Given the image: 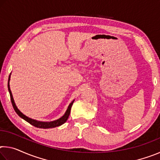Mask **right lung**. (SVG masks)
<instances>
[{
  "mask_svg": "<svg viewBox=\"0 0 160 160\" xmlns=\"http://www.w3.org/2000/svg\"><path fill=\"white\" fill-rule=\"evenodd\" d=\"M9 80H10V77H9ZM8 90H9V92H10V100H11L12 107H13V108H14V110L15 111V112L17 113V114H18L19 116H20V117L22 118H23L24 120L28 121V122L29 123H30L31 125L37 127V128H55V127L61 126V125H62V124H63L65 122H66L68 118V116H69L70 113V109H71V107H72V104H73V102H72L70 104L69 107H68V109L66 111V113H65V114L63 116H62L61 118L58 119V120L51 121V122H41V121H37L36 120H34V119L28 118V116H26L25 115H24L22 113H21L20 112V110L18 109L17 107H16V105L15 104V102H14V99H13V98H12V92H11V91H10V89L9 82H8Z\"/></svg>",
  "mask_w": 160,
  "mask_h": 160,
  "instance_id": "add662e5",
  "label": "right lung"
}]
</instances>
